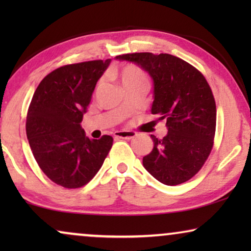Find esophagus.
Returning <instances> with one entry per match:
<instances>
[{
	"mask_svg": "<svg viewBox=\"0 0 251 251\" xmlns=\"http://www.w3.org/2000/svg\"><path fill=\"white\" fill-rule=\"evenodd\" d=\"M137 136L136 132L128 131V130H122V131H116L114 132V138L115 139H132Z\"/></svg>",
	"mask_w": 251,
	"mask_h": 251,
	"instance_id": "34e87169",
	"label": "esophagus"
}]
</instances>
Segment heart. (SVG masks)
<instances>
[{
	"instance_id": "obj_1",
	"label": "heart",
	"mask_w": 251,
	"mask_h": 251,
	"mask_svg": "<svg viewBox=\"0 0 251 251\" xmlns=\"http://www.w3.org/2000/svg\"><path fill=\"white\" fill-rule=\"evenodd\" d=\"M116 80L120 82L122 88L130 89L135 87H145L147 85V76L144 73V71L140 70L139 67L135 66V65H126V66L122 67L121 70L116 71L113 73Z\"/></svg>"
}]
</instances>
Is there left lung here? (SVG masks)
I'll use <instances>...</instances> for the list:
<instances>
[{
	"mask_svg": "<svg viewBox=\"0 0 251 251\" xmlns=\"http://www.w3.org/2000/svg\"><path fill=\"white\" fill-rule=\"evenodd\" d=\"M116 60L138 65L153 81L151 112L166 121L162 139L151 135L153 150L143 166L164 185L191 179L203 166L214 144L216 104L203 75L186 61L168 53H128Z\"/></svg>",
	"mask_w": 251,
	"mask_h": 251,
	"instance_id": "obj_1",
	"label": "left lung"
}]
</instances>
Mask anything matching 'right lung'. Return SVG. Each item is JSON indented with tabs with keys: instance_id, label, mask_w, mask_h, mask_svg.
Returning a JSON list of instances; mask_svg holds the SVG:
<instances>
[{
	"instance_id": "right-lung-1",
	"label": "right lung",
	"mask_w": 251,
	"mask_h": 251,
	"mask_svg": "<svg viewBox=\"0 0 251 251\" xmlns=\"http://www.w3.org/2000/svg\"><path fill=\"white\" fill-rule=\"evenodd\" d=\"M111 59L59 67L41 81L30 101L26 133L37 164L53 183L77 188L98 173L111 136L90 139L81 126L92 92Z\"/></svg>"
}]
</instances>
